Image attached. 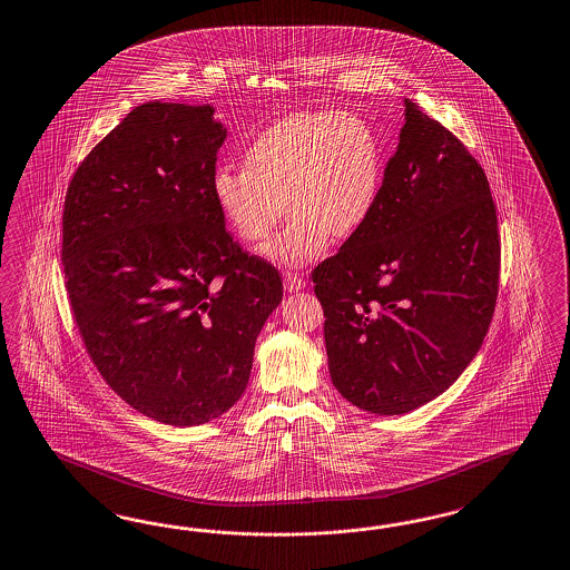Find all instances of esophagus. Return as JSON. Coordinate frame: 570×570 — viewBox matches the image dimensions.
Returning a JSON list of instances; mask_svg holds the SVG:
<instances>
[{"mask_svg":"<svg viewBox=\"0 0 570 570\" xmlns=\"http://www.w3.org/2000/svg\"><path fill=\"white\" fill-rule=\"evenodd\" d=\"M283 285H285V292H302V289L306 287V281H304V275L287 271V273H285V277H283Z\"/></svg>","mask_w":570,"mask_h":570,"instance_id":"34e87169","label":"esophagus"}]
</instances>
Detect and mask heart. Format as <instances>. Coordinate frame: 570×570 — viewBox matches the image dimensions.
Returning <instances> with one entry per match:
<instances>
[{"label": "heart", "instance_id": "obj_1", "mask_svg": "<svg viewBox=\"0 0 570 570\" xmlns=\"http://www.w3.org/2000/svg\"><path fill=\"white\" fill-rule=\"evenodd\" d=\"M384 157L364 117L299 111L261 131L246 148V165L220 163L213 196L235 235L256 244L292 208L285 227L261 256L278 266L322 258L336 239L360 234L379 203Z\"/></svg>", "mask_w": 570, "mask_h": 570}]
</instances>
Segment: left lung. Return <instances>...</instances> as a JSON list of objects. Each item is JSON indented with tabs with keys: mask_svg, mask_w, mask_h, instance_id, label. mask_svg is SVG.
I'll use <instances>...</instances> for the list:
<instances>
[{
	"mask_svg": "<svg viewBox=\"0 0 570 570\" xmlns=\"http://www.w3.org/2000/svg\"><path fill=\"white\" fill-rule=\"evenodd\" d=\"M500 273L482 165L405 99V126L364 229L312 273L336 391L403 415L444 393L480 351Z\"/></svg>",
	"mask_w": 570,
	"mask_h": 570,
	"instance_id": "left-lung-1",
	"label": "left lung"
}]
</instances>
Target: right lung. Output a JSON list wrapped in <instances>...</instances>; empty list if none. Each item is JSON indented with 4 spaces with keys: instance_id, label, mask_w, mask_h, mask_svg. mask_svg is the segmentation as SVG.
Masks as SVG:
<instances>
[{
    "instance_id": "1",
    "label": "right lung",
    "mask_w": 570,
    "mask_h": 570,
    "mask_svg": "<svg viewBox=\"0 0 570 570\" xmlns=\"http://www.w3.org/2000/svg\"><path fill=\"white\" fill-rule=\"evenodd\" d=\"M213 105H138L76 169L61 264L90 360L128 405L190 428L234 407L283 299L275 266L225 232L227 130Z\"/></svg>"
}]
</instances>
